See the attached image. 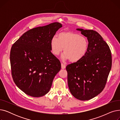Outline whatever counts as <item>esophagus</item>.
Segmentation results:
<instances>
[{
    "instance_id": "esophagus-1",
    "label": "esophagus",
    "mask_w": 120,
    "mask_h": 120,
    "mask_svg": "<svg viewBox=\"0 0 120 120\" xmlns=\"http://www.w3.org/2000/svg\"><path fill=\"white\" fill-rule=\"evenodd\" d=\"M61 68L62 69H65L66 68V65L65 64H64L62 63L61 64Z\"/></svg>"
}]
</instances>
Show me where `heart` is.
<instances>
[{
    "label": "heart",
    "instance_id": "b5f03b06",
    "mask_svg": "<svg viewBox=\"0 0 120 120\" xmlns=\"http://www.w3.org/2000/svg\"><path fill=\"white\" fill-rule=\"evenodd\" d=\"M50 46L52 52L55 55L59 54L64 49L62 58L74 63L80 61L85 56L89 49V42L86 37L68 31L59 33L57 38L52 37Z\"/></svg>",
    "mask_w": 120,
    "mask_h": 120
}]
</instances>
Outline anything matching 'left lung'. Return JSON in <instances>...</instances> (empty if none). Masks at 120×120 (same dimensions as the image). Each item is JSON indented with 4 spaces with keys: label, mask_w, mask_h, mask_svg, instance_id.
I'll use <instances>...</instances> for the list:
<instances>
[{
    "label": "left lung",
    "mask_w": 120,
    "mask_h": 120,
    "mask_svg": "<svg viewBox=\"0 0 120 120\" xmlns=\"http://www.w3.org/2000/svg\"><path fill=\"white\" fill-rule=\"evenodd\" d=\"M77 30L87 37L89 47L82 59L67 66L68 83L75 98L86 101L103 90L111 70L112 56L108 44L97 31Z\"/></svg>",
    "instance_id": "8db88e82"
}]
</instances>
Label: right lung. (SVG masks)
Listing matches in <instances>:
<instances>
[{
  "instance_id": "obj_1",
  "label": "right lung",
  "mask_w": 120,
  "mask_h": 120,
  "mask_svg": "<svg viewBox=\"0 0 120 120\" xmlns=\"http://www.w3.org/2000/svg\"><path fill=\"white\" fill-rule=\"evenodd\" d=\"M62 27L61 23L54 22L30 29L11 48L12 79L19 89L29 96L45 95L60 70L61 63L51 52L50 42Z\"/></svg>"
}]
</instances>
